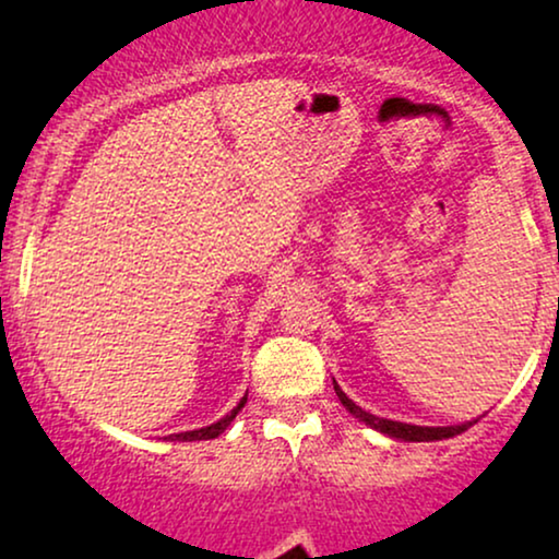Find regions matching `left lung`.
<instances>
[{"label": "left lung", "instance_id": "8db88e82", "mask_svg": "<svg viewBox=\"0 0 559 559\" xmlns=\"http://www.w3.org/2000/svg\"><path fill=\"white\" fill-rule=\"evenodd\" d=\"M333 389H336V396H338V400H342L344 407L349 409V413L355 415L357 420H362L365 426L376 428V431L391 436V439H402V441H441V439H452V436L467 431V428H471L473 423H476V420H471V423H463V426H439V428L409 426V423H396V420H386V418H378V415L365 413L360 404L352 402L349 396H346L344 391L338 389L336 381H333Z\"/></svg>", "mask_w": 559, "mask_h": 559}]
</instances>
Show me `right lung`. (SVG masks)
Returning a JSON list of instances; mask_svg holds the SVG:
<instances>
[{"label": "right lung", "instance_id": "add662e5", "mask_svg": "<svg viewBox=\"0 0 559 559\" xmlns=\"http://www.w3.org/2000/svg\"><path fill=\"white\" fill-rule=\"evenodd\" d=\"M243 404H247V396H241V402L236 404L234 409H230L226 418H221L217 423H213V426L197 428V431H186V433H170V439H173V441H204V439H215V436H221L223 431H226V428L230 426V420H234L236 415H239V409L243 407Z\"/></svg>", "mask_w": 559, "mask_h": 559}]
</instances>
